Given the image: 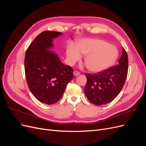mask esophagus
Here are the masks:
<instances>
[{
	"label": "esophagus",
	"mask_w": 146,
	"mask_h": 146,
	"mask_svg": "<svg viewBox=\"0 0 146 146\" xmlns=\"http://www.w3.org/2000/svg\"><path fill=\"white\" fill-rule=\"evenodd\" d=\"M80 72H79L78 71H77V70H74V76H78V75H80Z\"/></svg>",
	"instance_id": "esophagus-1"
}]
</instances>
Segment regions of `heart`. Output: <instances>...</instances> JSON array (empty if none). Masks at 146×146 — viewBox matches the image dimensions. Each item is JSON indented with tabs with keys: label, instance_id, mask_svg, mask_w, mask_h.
<instances>
[{
	"label": "heart",
	"instance_id": "heart-1",
	"mask_svg": "<svg viewBox=\"0 0 146 146\" xmlns=\"http://www.w3.org/2000/svg\"><path fill=\"white\" fill-rule=\"evenodd\" d=\"M84 58L87 69L93 72H102L110 68L116 61L119 51L116 46L102 39L85 38L76 43V48L69 47L66 50L68 61L74 64Z\"/></svg>",
	"mask_w": 146,
	"mask_h": 146
}]
</instances>
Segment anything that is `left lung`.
Segmentation results:
<instances>
[{
    "mask_svg": "<svg viewBox=\"0 0 146 146\" xmlns=\"http://www.w3.org/2000/svg\"><path fill=\"white\" fill-rule=\"evenodd\" d=\"M119 64L96 74H86L87 82L84 89L90 102L101 105L111 102L121 92L128 73V55L123 48Z\"/></svg>",
    "mask_w": 146,
    "mask_h": 146,
    "instance_id": "8db88e82",
    "label": "left lung"
}]
</instances>
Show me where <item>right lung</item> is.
Wrapping results in <instances>:
<instances>
[{
	"label": "right lung",
	"mask_w": 146,
	"mask_h": 146,
	"mask_svg": "<svg viewBox=\"0 0 146 146\" xmlns=\"http://www.w3.org/2000/svg\"><path fill=\"white\" fill-rule=\"evenodd\" d=\"M61 34L52 31L41 33L27 48L24 59L29 88L37 100L48 105L61 99L74 77L73 69L63 64L58 56L48 50L53 46L52 39Z\"/></svg>",
	"instance_id": "right-lung-1"
}]
</instances>
